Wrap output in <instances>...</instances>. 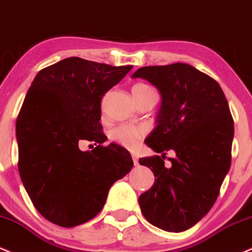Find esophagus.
Masks as SVG:
<instances>
[{
	"label": "esophagus",
	"instance_id": "1",
	"mask_svg": "<svg viewBox=\"0 0 252 252\" xmlns=\"http://www.w3.org/2000/svg\"><path fill=\"white\" fill-rule=\"evenodd\" d=\"M132 159H133V162H134V165H135V166H137V165L139 164V162H138V157L135 156V155H132Z\"/></svg>",
	"mask_w": 252,
	"mask_h": 252
}]
</instances>
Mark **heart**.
Returning <instances> with one entry per match:
<instances>
[{
    "instance_id": "1",
    "label": "heart",
    "mask_w": 252,
    "mask_h": 252,
    "mask_svg": "<svg viewBox=\"0 0 252 252\" xmlns=\"http://www.w3.org/2000/svg\"><path fill=\"white\" fill-rule=\"evenodd\" d=\"M152 90L150 86L145 84H137L133 86V92H144ZM144 135V129L141 127L132 126V125H120L112 129L111 139L115 143H118L121 146L126 147V149L133 150L138 146L139 141L141 140Z\"/></svg>"
}]
</instances>
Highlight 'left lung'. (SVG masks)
<instances>
[{"mask_svg": "<svg viewBox=\"0 0 252 252\" xmlns=\"http://www.w3.org/2000/svg\"><path fill=\"white\" fill-rule=\"evenodd\" d=\"M133 79L158 88L161 105L156 127L145 143L161 156L139 159L155 184L139 197L147 221L168 232H182L210 211L231 165L233 120L218 82L188 63L139 68ZM176 156L163 164L166 151Z\"/></svg>", "mask_w": 252, "mask_h": 252, "instance_id": "left-lung-1", "label": "left lung"}]
</instances>
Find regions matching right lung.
<instances>
[{"instance_id": "add662e5", "label": "right lung", "mask_w": 252, "mask_h": 252, "mask_svg": "<svg viewBox=\"0 0 252 252\" xmlns=\"http://www.w3.org/2000/svg\"><path fill=\"white\" fill-rule=\"evenodd\" d=\"M133 66L68 58L40 70L16 121L19 172L35 209L63 227L91 220L108 190L133 166L129 152L101 132V99ZM81 140L99 145L81 151Z\"/></svg>"}]
</instances>
